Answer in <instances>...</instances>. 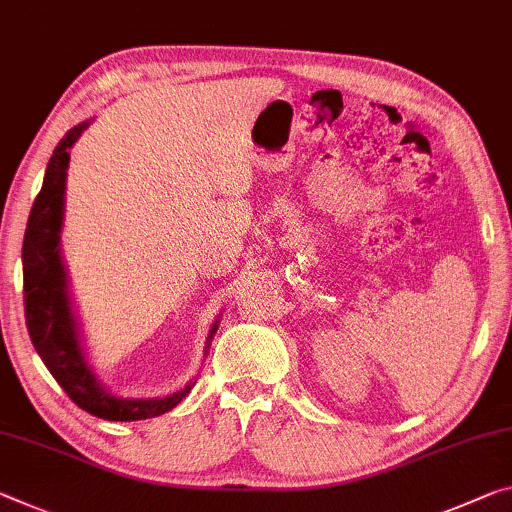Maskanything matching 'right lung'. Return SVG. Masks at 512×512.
<instances>
[{
  "instance_id": "obj_1",
  "label": "right lung",
  "mask_w": 512,
  "mask_h": 512,
  "mask_svg": "<svg viewBox=\"0 0 512 512\" xmlns=\"http://www.w3.org/2000/svg\"><path fill=\"white\" fill-rule=\"evenodd\" d=\"M91 125V120L72 127L56 145L50 164L45 170L43 189L31 207L27 232L22 243V273H24V316L27 330L40 360L50 369L66 394L81 410L107 421H139L159 417L173 410L193 383L164 399H123L111 394L95 378L91 364L86 362L79 342V326L72 312L68 294V273L61 259V227L63 207H66V175L70 164V148ZM218 330V319L209 330L205 355Z\"/></svg>"
}]
</instances>
